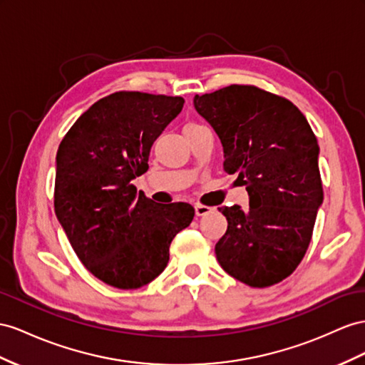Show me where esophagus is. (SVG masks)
I'll list each match as a JSON object with an SVG mask.
<instances>
[{
  "instance_id": "34e87169",
  "label": "esophagus",
  "mask_w": 365,
  "mask_h": 365,
  "mask_svg": "<svg viewBox=\"0 0 365 365\" xmlns=\"http://www.w3.org/2000/svg\"><path fill=\"white\" fill-rule=\"evenodd\" d=\"M194 210H195V216H205V214H210L212 211V208L207 207V205H202V203L195 205Z\"/></svg>"
}]
</instances>
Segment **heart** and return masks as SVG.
I'll return each mask as SVG.
<instances>
[{"label": "heart", "instance_id": "1", "mask_svg": "<svg viewBox=\"0 0 365 365\" xmlns=\"http://www.w3.org/2000/svg\"><path fill=\"white\" fill-rule=\"evenodd\" d=\"M199 128H200V125H197V123H186L183 128V133H190V130L199 129Z\"/></svg>", "mask_w": 365, "mask_h": 365}]
</instances>
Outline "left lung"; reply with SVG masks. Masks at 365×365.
I'll return each mask as SVG.
<instances>
[{"label": "left lung", "instance_id": "8db88e82", "mask_svg": "<svg viewBox=\"0 0 365 365\" xmlns=\"http://www.w3.org/2000/svg\"><path fill=\"white\" fill-rule=\"evenodd\" d=\"M219 135L223 171L237 174L250 207L219 208L228 220L216 244L220 267L250 287H272L292 274L310 245L324 199L319 145L292 101L251 85L194 97Z\"/></svg>", "mask_w": 365, "mask_h": 365}]
</instances>
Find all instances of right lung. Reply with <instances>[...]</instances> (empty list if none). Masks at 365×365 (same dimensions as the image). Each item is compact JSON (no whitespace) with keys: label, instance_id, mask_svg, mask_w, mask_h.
I'll use <instances>...</instances> for the list:
<instances>
[{"label":"right lung","instance_id":"1","mask_svg":"<svg viewBox=\"0 0 365 365\" xmlns=\"http://www.w3.org/2000/svg\"><path fill=\"white\" fill-rule=\"evenodd\" d=\"M182 97L118 91L100 98L63 137L53 207L91 274L120 289L143 287L170 260L190 225V203H155L130 183L148 171L151 146L180 114Z\"/></svg>","mask_w":365,"mask_h":365}]
</instances>
